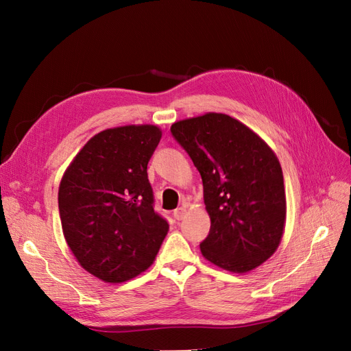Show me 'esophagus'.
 I'll return each mask as SVG.
<instances>
[{
	"instance_id": "1",
	"label": "esophagus",
	"mask_w": 351,
	"mask_h": 351,
	"mask_svg": "<svg viewBox=\"0 0 351 351\" xmlns=\"http://www.w3.org/2000/svg\"><path fill=\"white\" fill-rule=\"evenodd\" d=\"M173 215H174V218H176L177 221H182V219L186 217V208H178V209H176Z\"/></svg>"
}]
</instances>
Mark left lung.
<instances>
[{
	"label": "left lung",
	"instance_id": "left-lung-1",
	"mask_svg": "<svg viewBox=\"0 0 351 351\" xmlns=\"http://www.w3.org/2000/svg\"><path fill=\"white\" fill-rule=\"evenodd\" d=\"M204 183L210 218L204 258L230 272H249L278 249L285 227V189L277 155L239 120L206 112L171 125Z\"/></svg>",
	"mask_w": 351,
	"mask_h": 351
}]
</instances>
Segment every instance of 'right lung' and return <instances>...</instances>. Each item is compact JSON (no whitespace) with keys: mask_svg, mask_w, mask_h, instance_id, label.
<instances>
[{"mask_svg":"<svg viewBox=\"0 0 351 351\" xmlns=\"http://www.w3.org/2000/svg\"><path fill=\"white\" fill-rule=\"evenodd\" d=\"M158 125H121L95 134L61 178L62 234L80 267L105 282H124L154 263L168 222L154 210L147 162Z\"/></svg>","mask_w":351,"mask_h":351,"instance_id":"add662e5","label":"right lung"}]
</instances>
